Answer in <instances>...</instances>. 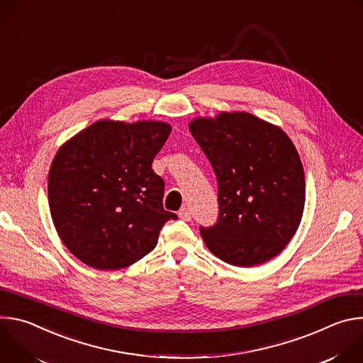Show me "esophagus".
Returning a JSON list of instances; mask_svg holds the SVG:
<instances>
[{"label":"esophagus","mask_w":363,"mask_h":363,"mask_svg":"<svg viewBox=\"0 0 363 363\" xmlns=\"http://www.w3.org/2000/svg\"><path fill=\"white\" fill-rule=\"evenodd\" d=\"M178 217L184 221H189L192 218V213H191V208H188V206H182V208L179 210L178 213Z\"/></svg>","instance_id":"obj_1"}]
</instances>
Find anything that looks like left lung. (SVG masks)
I'll list each match as a JSON object with an SVG mask.
<instances>
[{
    "mask_svg": "<svg viewBox=\"0 0 363 363\" xmlns=\"http://www.w3.org/2000/svg\"><path fill=\"white\" fill-rule=\"evenodd\" d=\"M189 130L218 181V221L199 228L205 245L233 266L269 262L290 242L304 210V171L291 139L248 112L195 118Z\"/></svg>",
    "mask_w": 363,
    "mask_h": 363,
    "instance_id": "obj_1",
    "label": "left lung"
}]
</instances>
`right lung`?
Listing matches in <instances>:
<instances>
[{"label": "right lung", "instance_id": "obj_1", "mask_svg": "<svg viewBox=\"0 0 363 363\" xmlns=\"http://www.w3.org/2000/svg\"><path fill=\"white\" fill-rule=\"evenodd\" d=\"M171 130L160 121L101 119L60 146L48 171L50 214L80 262L96 270L128 267L177 218L164 210L165 184L152 169Z\"/></svg>", "mask_w": 363, "mask_h": 363}]
</instances>
